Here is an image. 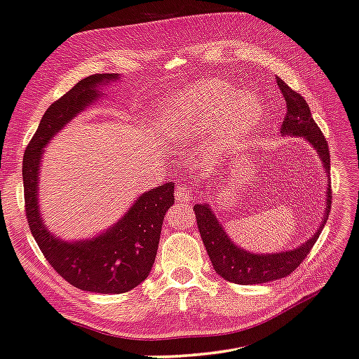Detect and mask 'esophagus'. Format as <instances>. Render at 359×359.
Wrapping results in <instances>:
<instances>
[{
  "label": "esophagus",
  "mask_w": 359,
  "mask_h": 359,
  "mask_svg": "<svg viewBox=\"0 0 359 359\" xmlns=\"http://www.w3.org/2000/svg\"><path fill=\"white\" fill-rule=\"evenodd\" d=\"M190 188H187L184 185H179L175 188V201L177 202H190L191 201V194H190Z\"/></svg>",
  "instance_id": "esophagus-1"
}]
</instances>
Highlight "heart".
Segmentation results:
<instances>
[{
	"instance_id": "b5f03b06",
	"label": "heart",
	"mask_w": 359,
	"mask_h": 359,
	"mask_svg": "<svg viewBox=\"0 0 359 359\" xmlns=\"http://www.w3.org/2000/svg\"><path fill=\"white\" fill-rule=\"evenodd\" d=\"M259 113V100L252 94L237 95L229 84L208 80L175 95L161 122L172 140L198 138L212 127L213 151L231 152L250 135Z\"/></svg>"
}]
</instances>
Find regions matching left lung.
<instances>
[{
	"label": "left lung",
	"mask_w": 359,
	"mask_h": 359,
	"mask_svg": "<svg viewBox=\"0 0 359 359\" xmlns=\"http://www.w3.org/2000/svg\"><path fill=\"white\" fill-rule=\"evenodd\" d=\"M279 89L284 95L287 113L283 121L281 133L293 135L304 138L309 144L316 149L318 158L325 171H327V208L322 219V224L317 232L308 242L298 246L297 250L275 252V254H256L245 251L232 242L229 236L224 232V227L219 224L218 218L215 217L212 208L207 204H196L193 207L196 213V223L199 227V233L202 242H204L208 257L212 260L215 271L226 281L236 284H264L275 279L285 278L290 273L298 269V265L303 262L308 256L312 246L317 242L318 236L327 224L330 208H331V180H330V149L328 142L325 140L320 128L312 119L309 105L306 103L302 95L289 88L281 78L276 80Z\"/></svg>",
	"instance_id": "1"
}]
</instances>
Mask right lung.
Listing matches in <instances>:
<instances>
[{
  "label": "right lung",
  "instance_id": "add662e5",
  "mask_svg": "<svg viewBox=\"0 0 359 359\" xmlns=\"http://www.w3.org/2000/svg\"><path fill=\"white\" fill-rule=\"evenodd\" d=\"M117 74H95L78 81L50 105L23 155L25 212L45 259L74 287L97 293H126L151 273L157 256L165 213L174 204V184H163L140 196L107 232L84 242H62L41 218L37 205L39 168L48 141L69 121L100 97V84Z\"/></svg>",
  "mask_w": 359,
  "mask_h": 359
}]
</instances>
